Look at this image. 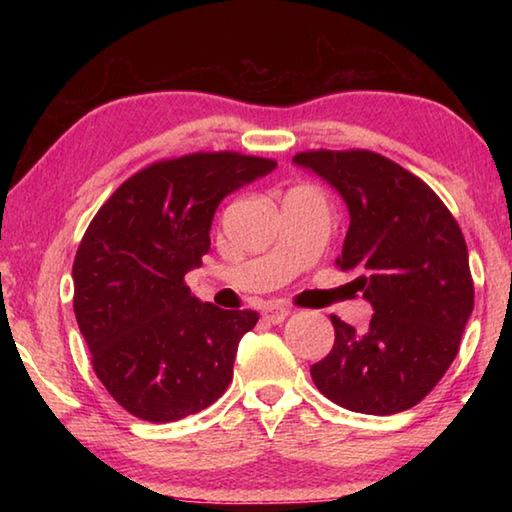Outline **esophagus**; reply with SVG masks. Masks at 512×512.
Returning <instances> with one entry per match:
<instances>
[{
  "mask_svg": "<svg viewBox=\"0 0 512 512\" xmlns=\"http://www.w3.org/2000/svg\"><path fill=\"white\" fill-rule=\"evenodd\" d=\"M289 314H291V311H289L287 307H280V305H268V307H264V311H262V316H264L266 323H273V325L282 323V320L287 318Z\"/></svg>",
  "mask_w": 512,
  "mask_h": 512,
  "instance_id": "obj_1",
  "label": "esophagus"
}]
</instances>
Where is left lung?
<instances>
[{"label":"left lung","mask_w":512,"mask_h":512,"mask_svg":"<svg viewBox=\"0 0 512 512\" xmlns=\"http://www.w3.org/2000/svg\"><path fill=\"white\" fill-rule=\"evenodd\" d=\"M293 162L332 185L350 228L336 259L372 305L366 332L332 316L334 348L311 366L343 409L393 415L424 400L452 366L474 309L463 232L411 171L372 151H307Z\"/></svg>","instance_id":"left-lung-1"}]
</instances>
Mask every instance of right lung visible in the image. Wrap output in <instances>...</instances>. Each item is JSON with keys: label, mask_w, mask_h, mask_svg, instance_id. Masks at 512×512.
I'll list each match as a JSON object with an SVG mask.
<instances>
[{"label": "right lung", "mask_w": 512, "mask_h": 512, "mask_svg": "<svg viewBox=\"0 0 512 512\" xmlns=\"http://www.w3.org/2000/svg\"><path fill=\"white\" fill-rule=\"evenodd\" d=\"M277 167L232 151L153 162L117 187L74 259V314L106 391L146 422L214 404L232 381L257 311L201 302L185 275L203 264L219 203Z\"/></svg>", "instance_id": "add662e5"}]
</instances>
